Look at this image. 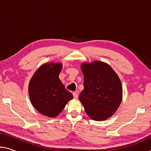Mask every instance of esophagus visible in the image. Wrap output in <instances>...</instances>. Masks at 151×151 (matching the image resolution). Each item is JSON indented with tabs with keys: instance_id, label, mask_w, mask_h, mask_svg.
<instances>
[{
	"instance_id": "1",
	"label": "esophagus",
	"mask_w": 151,
	"mask_h": 151,
	"mask_svg": "<svg viewBox=\"0 0 151 151\" xmlns=\"http://www.w3.org/2000/svg\"><path fill=\"white\" fill-rule=\"evenodd\" d=\"M73 96H74V98L76 99L78 98V93H77V92H73Z\"/></svg>"
}]
</instances>
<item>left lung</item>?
I'll return each mask as SVG.
<instances>
[{
	"mask_svg": "<svg viewBox=\"0 0 151 151\" xmlns=\"http://www.w3.org/2000/svg\"><path fill=\"white\" fill-rule=\"evenodd\" d=\"M84 89L79 95L87 115L104 121L113 115L122 99L121 80L112 67L102 61L83 63Z\"/></svg>",
	"mask_w": 151,
	"mask_h": 151,
	"instance_id": "left-lung-1",
	"label": "left lung"
}]
</instances>
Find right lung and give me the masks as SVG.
I'll return each instance as SVG.
<instances>
[{
	"label": "right lung",
	"mask_w": 151,
	"mask_h": 151,
	"mask_svg": "<svg viewBox=\"0 0 151 151\" xmlns=\"http://www.w3.org/2000/svg\"><path fill=\"white\" fill-rule=\"evenodd\" d=\"M63 68L60 63H47L38 68L30 80L29 94L33 106L50 118L59 114L73 99L59 79Z\"/></svg>",
	"instance_id": "obj_1"
}]
</instances>
